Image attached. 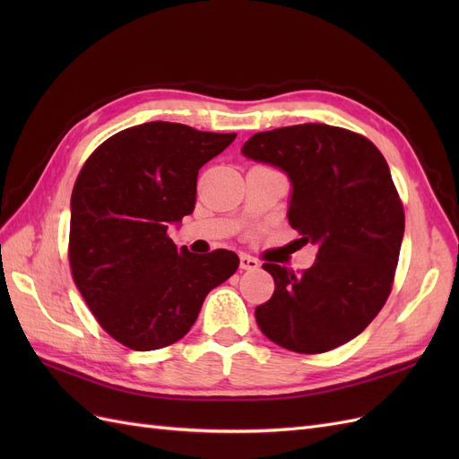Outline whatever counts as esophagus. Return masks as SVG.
Listing matches in <instances>:
<instances>
[{
	"mask_svg": "<svg viewBox=\"0 0 459 459\" xmlns=\"http://www.w3.org/2000/svg\"><path fill=\"white\" fill-rule=\"evenodd\" d=\"M239 268L241 270H258L260 268V262L256 260V258H253V256H248V255H241L239 256Z\"/></svg>",
	"mask_w": 459,
	"mask_h": 459,
	"instance_id": "1",
	"label": "esophagus"
}]
</instances>
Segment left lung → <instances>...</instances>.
<instances>
[{"label": "left lung", "mask_w": 459, "mask_h": 459, "mask_svg": "<svg viewBox=\"0 0 459 459\" xmlns=\"http://www.w3.org/2000/svg\"><path fill=\"white\" fill-rule=\"evenodd\" d=\"M241 152L287 174L289 224L317 247L295 273L266 262L275 290L255 310L275 344L319 354L352 341L391 293L404 211L391 170L364 135L327 124H297L255 134Z\"/></svg>", "instance_id": "left-lung-1"}]
</instances>
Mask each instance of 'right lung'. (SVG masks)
Returning <instances> with one entry per match:
<instances>
[{
    "label": "right lung",
    "mask_w": 459,
    "mask_h": 459,
    "mask_svg": "<svg viewBox=\"0 0 459 459\" xmlns=\"http://www.w3.org/2000/svg\"><path fill=\"white\" fill-rule=\"evenodd\" d=\"M235 134L145 122L97 147L71 197L68 260L78 290L110 337L157 351L187 335L206 295L239 266L218 248H178L169 228L195 208L201 166Z\"/></svg>",
    "instance_id": "add662e5"
}]
</instances>
